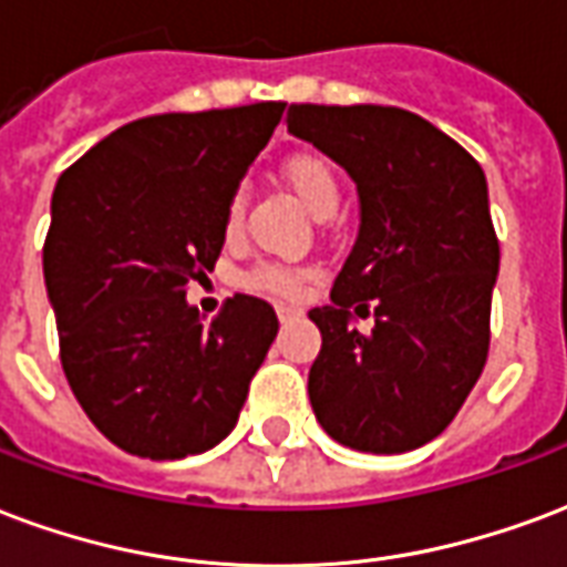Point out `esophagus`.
Instances as JSON below:
<instances>
[{
    "label": "esophagus",
    "mask_w": 567,
    "mask_h": 567,
    "mask_svg": "<svg viewBox=\"0 0 567 567\" xmlns=\"http://www.w3.org/2000/svg\"><path fill=\"white\" fill-rule=\"evenodd\" d=\"M276 316H279V321H291V318L303 316V309L291 303H276Z\"/></svg>",
    "instance_id": "1"
}]
</instances>
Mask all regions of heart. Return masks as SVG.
Returning <instances> with one entry per match:
<instances>
[{
    "mask_svg": "<svg viewBox=\"0 0 567 567\" xmlns=\"http://www.w3.org/2000/svg\"><path fill=\"white\" fill-rule=\"evenodd\" d=\"M282 179L285 186L295 192V198L303 204L312 216L327 219L333 216L342 198V186L333 165L327 162L324 155L318 153H297L291 155L282 165ZM246 219V188H237L228 198L225 207V234L237 237ZM312 282V270L303 267H282V264H255L251 270L243 272V285L249 291L258 295H272V297H295L303 291L306 285Z\"/></svg>",
    "mask_w": 567,
    "mask_h": 567,
    "instance_id": "1",
    "label": "heart"
}]
</instances>
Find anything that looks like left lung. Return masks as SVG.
I'll list each match as a JSON object with an SVG mask.
<instances>
[{"instance_id": "left-lung-1", "label": "left lung", "mask_w": 567, "mask_h": 567, "mask_svg": "<svg viewBox=\"0 0 567 567\" xmlns=\"http://www.w3.org/2000/svg\"><path fill=\"white\" fill-rule=\"evenodd\" d=\"M285 123L346 167L360 195V234L333 303L309 312L321 330L312 412L346 447L414 451L454 421L489 351L498 237L484 171L402 107L291 104ZM351 311L377 327L354 331Z\"/></svg>"}]
</instances>
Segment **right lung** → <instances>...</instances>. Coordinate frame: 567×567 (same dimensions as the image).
I'll return each mask as SVG.
<instances>
[{
    "label": "right lung",
    "instance_id": "add662e5",
    "mask_svg": "<svg viewBox=\"0 0 567 567\" xmlns=\"http://www.w3.org/2000/svg\"><path fill=\"white\" fill-rule=\"evenodd\" d=\"M285 102L158 113L62 171L44 282L62 372L95 430L125 454L183 460L234 430L279 318L234 295L200 324L186 288L219 261L225 207Z\"/></svg>",
    "mask_w": 567,
    "mask_h": 567
}]
</instances>
